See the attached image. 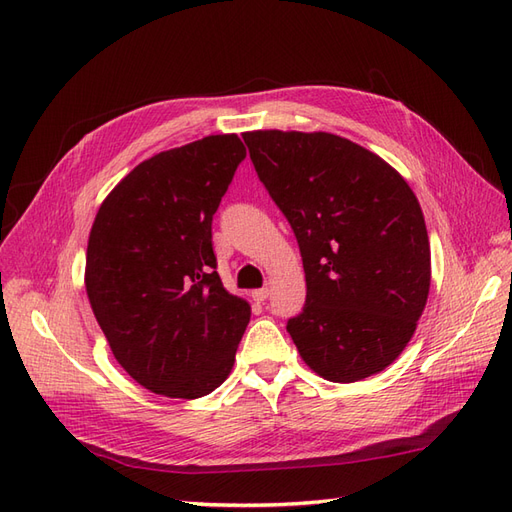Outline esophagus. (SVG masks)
<instances>
[{"label": "esophagus", "mask_w": 512, "mask_h": 512, "mask_svg": "<svg viewBox=\"0 0 512 512\" xmlns=\"http://www.w3.org/2000/svg\"><path fill=\"white\" fill-rule=\"evenodd\" d=\"M252 299H254L256 303L267 301V299H269V288H258V290H254V292H252Z\"/></svg>", "instance_id": "esophagus-1"}]
</instances>
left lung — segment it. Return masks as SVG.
I'll list each match as a JSON object with an SVG mask.
<instances>
[{
	"mask_svg": "<svg viewBox=\"0 0 512 512\" xmlns=\"http://www.w3.org/2000/svg\"><path fill=\"white\" fill-rule=\"evenodd\" d=\"M273 203L297 237L307 299L286 329L331 382L378 374L421 318L431 252L421 205L376 153L329 132H245Z\"/></svg>",
	"mask_w": 512,
	"mask_h": 512,
	"instance_id": "obj_1",
	"label": "left lung"
}]
</instances>
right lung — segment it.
<instances>
[{"mask_svg":"<svg viewBox=\"0 0 512 512\" xmlns=\"http://www.w3.org/2000/svg\"><path fill=\"white\" fill-rule=\"evenodd\" d=\"M243 158L237 134L162 151L115 185L91 226V309L117 363L156 395H209L235 363L252 312L215 271L211 222Z\"/></svg>","mask_w":512,"mask_h":512,"instance_id":"add662e5","label":"right lung"}]
</instances>
